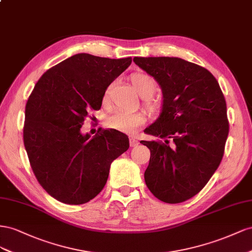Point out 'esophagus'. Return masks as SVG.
Instances as JSON below:
<instances>
[{
	"instance_id": "34e87169",
	"label": "esophagus",
	"mask_w": 252,
	"mask_h": 252,
	"mask_svg": "<svg viewBox=\"0 0 252 252\" xmlns=\"http://www.w3.org/2000/svg\"><path fill=\"white\" fill-rule=\"evenodd\" d=\"M138 140L136 139L135 137H130V146L131 147H136V146H138Z\"/></svg>"
}]
</instances>
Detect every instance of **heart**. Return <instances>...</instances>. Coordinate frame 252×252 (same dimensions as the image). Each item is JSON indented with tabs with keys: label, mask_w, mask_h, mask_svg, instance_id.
I'll return each instance as SVG.
<instances>
[{
	"label": "heart",
	"mask_w": 252,
	"mask_h": 252,
	"mask_svg": "<svg viewBox=\"0 0 252 252\" xmlns=\"http://www.w3.org/2000/svg\"><path fill=\"white\" fill-rule=\"evenodd\" d=\"M131 81L136 92L141 97L146 98V103L151 111H154L158 107V104L154 100H151L147 97L153 95L156 90V81L152 76L145 73H136L131 77ZM109 96V89L104 93L103 100L107 99ZM145 116L143 114L138 112H125V111H116L106 120V126L113 130H117L119 132H124L131 134L136 131V128L145 124Z\"/></svg>",
	"instance_id": "1"
}]
</instances>
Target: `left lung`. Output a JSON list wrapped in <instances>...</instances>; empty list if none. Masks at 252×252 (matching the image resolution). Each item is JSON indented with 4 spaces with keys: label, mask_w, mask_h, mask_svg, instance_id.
<instances>
[{
    "label": "left lung",
    "mask_w": 252,
    "mask_h": 252,
    "mask_svg": "<svg viewBox=\"0 0 252 252\" xmlns=\"http://www.w3.org/2000/svg\"><path fill=\"white\" fill-rule=\"evenodd\" d=\"M133 61L160 85L163 98L159 117L145 132L164 142L140 141L151 152L147 187L163 203H183L204 188L221 161L229 133L225 97L197 64L175 57Z\"/></svg>",
    "instance_id": "1"
}]
</instances>
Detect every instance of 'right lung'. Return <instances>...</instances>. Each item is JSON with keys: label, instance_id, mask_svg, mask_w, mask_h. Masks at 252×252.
Instances as JSON below:
<instances>
[{"label": "right lung", "instance_id": "right-lung-1", "mask_svg": "<svg viewBox=\"0 0 252 252\" xmlns=\"http://www.w3.org/2000/svg\"><path fill=\"white\" fill-rule=\"evenodd\" d=\"M132 58L77 54L46 70L27 100L23 139L35 178L61 203L81 205L101 192L111 163L128 149L117 130L91 137L80 128Z\"/></svg>", "mask_w": 252, "mask_h": 252}]
</instances>
